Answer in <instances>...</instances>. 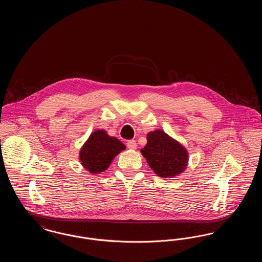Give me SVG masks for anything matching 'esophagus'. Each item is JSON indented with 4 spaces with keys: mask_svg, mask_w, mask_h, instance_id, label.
Segmentation results:
<instances>
[{
    "mask_svg": "<svg viewBox=\"0 0 262 262\" xmlns=\"http://www.w3.org/2000/svg\"><path fill=\"white\" fill-rule=\"evenodd\" d=\"M126 146H127V148H129V149H137V141H136V140H134V139L128 140V141H127V143H126Z\"/></svg>",
    "mask_w": 262,
    "mask_h": 262,
    "instance_id": "esophagus-1",
    "label": "esophagus"
}]
</instances>
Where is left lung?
<instances>
[{"label": "left lung", "instance_id": "8db88e82", "mask_svg": "<svg viewBox=\"0 0 262 262\" xmlns=\"http://www.w3.org/2000/svg\"><path fill=\"white\" fill-rule=\"evenodd\" d=\"M146 138L147 143L140 153L155 174L171 179L184 173L188 163V152L182 143L162 129L150 132Z\"/></svg>", "mask_w": 262, "mask_h": 262}]
</instances>
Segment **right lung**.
Here are the masks:
<instances>
[{
    "label": "right lung",
    "instance_id": "right-lung-1",
    "mask_svg": "<svg viewBox=\"0 0 262 262\" xmlns=\"http://www.w3.org/2000/svg\"><path fill=\"white\" fill-rule=\"evenodd\" d=\"M125 149L117 137H111L104 129L94 130L79 150V162L90 174L105 172L114 158Z\"/></svg>",
    "mask_w": 262,
    "mask_h": 262
}]
</instances>
